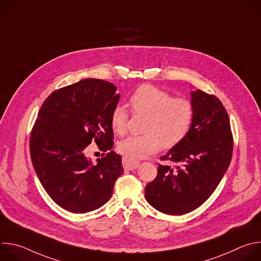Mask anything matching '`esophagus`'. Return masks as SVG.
<instances>
[{
	"label": "esophagus",
	"instance_id": "34e87169",
	"mask_svg": "<svg viewBox=\"0 0 261 261\" xmlns=\"http://www.w3.org/2000/svg\"><path fill=\"white\" fill-rule=\"evenodd\" d=\"M138 164H139V161H137V160H131V159H128L126 157L123 158V166L127 170L136 169L138 167Z\"/></svg>",
	"mask_w": 261,
	"mask_h": 261
}]
</instances>
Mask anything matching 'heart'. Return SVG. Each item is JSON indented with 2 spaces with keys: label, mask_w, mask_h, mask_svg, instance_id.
<instances>
[{
  "label": "heart",
  "mask_w": 261,
  "mask_h": 261,
  "mask_svg": "<svg viewBox=\"0 0 261 261\" xmlns=\"http://www.w3.org/2000/svg\"><path fill=\"white\" fill-rule=\"evenodd\" d=\"M128 104L133 115H143L142 135L129 136L118 144L119 152L136 160L158 152L162 144L172 148L188 136L194 121L190 100L171 95L153 85H141L130 95ZM129 115L122 105L111 111L110 125L118 135L127 131Z\"/></svg>",
  "instance_id": "obj_1"
}]
</instances>
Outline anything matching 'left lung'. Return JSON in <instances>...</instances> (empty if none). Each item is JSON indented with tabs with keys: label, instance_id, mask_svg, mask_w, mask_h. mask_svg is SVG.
I'll return each instance as SVG.
<instances>
[{
	"label": "left lung",
	"instance_id": "8db88e82",
	"mask_svg": "<svg viewBox=\"0 0 261 261\" xmlns=\"http://www.w3.org/2000/svg\"><path fill=\"white\" fill-rule=\"evenodd\" d=\"M191 97L194 121L188 136L160 158L170 164H159L157 176L145 186L147 202L167 215H184L200 206L218 187L232 157L225 107L201 90Z\"/></svg>",
	"mask_w": 261,
	"mask_h": 261
}]
</instances>
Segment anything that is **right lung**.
Wrapping results in <instances>:
<instances>
[{
  "instance_id": "obj_1",
  "label": "right lung",
  "mask_w": 261,
  "mask_h": 261,
  "mask_svg": "<svg viewBox=\"0 0 261 261\" xmlns=\"http://www.w3.org/2000/svg\"><path fill=\"white\" fill-rule=\"evenodd\" d=\"M116 91L115 85L96 79L56 90L44 100L31 131L37 176L50 198L71 213L102 206L124 171L121 155L113 151L96 164L85 156L93 140L103 152L114 146L110 116L120 99Z\"/></svg>"
}]
</instances>
